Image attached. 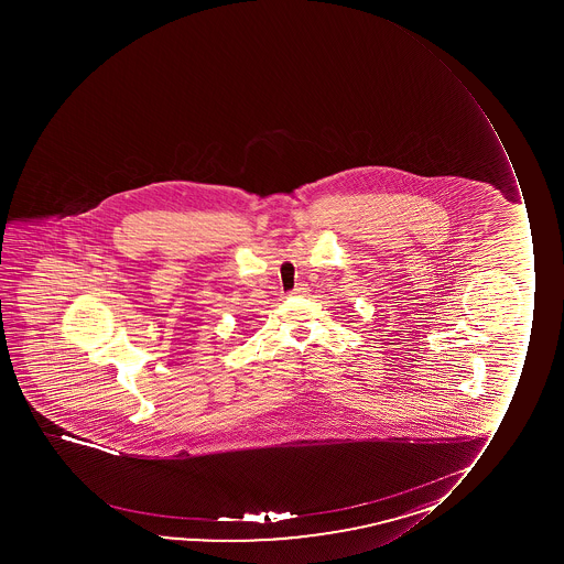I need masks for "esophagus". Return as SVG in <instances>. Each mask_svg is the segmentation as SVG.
<instances>
[{"label":"esophagus","instance_id":"obj_1","mask_svg":"<svg viewBox=\"0 0 564 564\" xmlns=\"http://www.w3.org/2000/svg\"><path fill=\"white\" fill-rule=\"evenodd\" d=\"M303 292H307V285L305 283H297L296 286H294V291L291 292V294H303Z\"/></svg>","mask_w":564,"mask_h":564}]
</instances>
